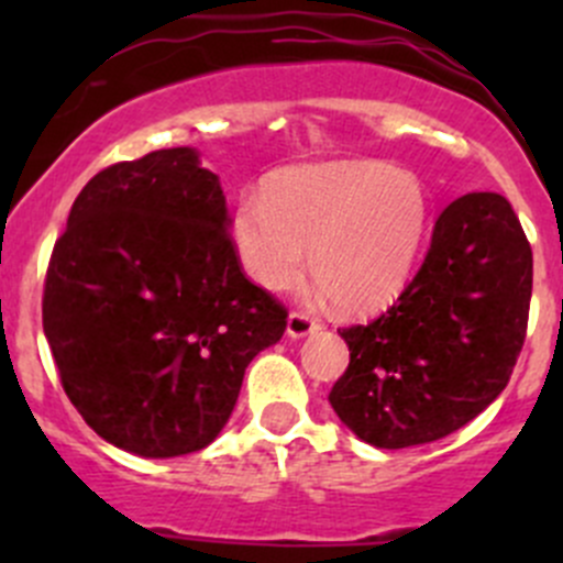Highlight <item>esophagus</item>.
Returning <instances> with one entry per match:
<instances>
[{
  "label": "esophagus",
  "instance_id": "obj_1",
  "mask_svg": "<svg viewBox=\"0 0 563 563\" xmlns=\"http://www.w3.org/2000/svg\"><path fill=\"white\" fill-rule=\"evenodd\" d=\"M318 329H321V323H316L313 318H308L305 313H291V316H288L286 334H288V338H291V340L308 338V334H316Z\"/></svg>",
  "mask_w": 563,
  "mask_h": 563
}]
</instances>
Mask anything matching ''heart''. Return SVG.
I'll use <instances>...</instances> for the list:
<instances>
[{"instance_id":"heart-1","label":"heart","mask_w":563,"mask_h":563,"mask_svg":"<svg viewBox=\"0 0 563 563\" xmlns=\"http://www.w3.org/2000/svg\"><path fill=\"white\" fill-rule=\"evenodd\" d=\"M430 225L417 174L382 161H334L275 174L231 214L242 269L269 291L310 272L345 310L387 305L413 272Z\"/></svg>"}]
</instances>
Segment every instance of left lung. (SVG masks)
I'll return each mask as SVG.
<instances>
[{"instance_id": "8db88e82", "label": "left lung", "mask_w": 563, "mask_h": 563, "mask_svg": "<svg viewBox=\"0 0 563 563\" xmlns=\"http://www.w3.org/2000/svg\"><path fill=\"white\" fill-rule=\"evenodd\" d=\"M531 277V245L507 198L452 201L397 302L340 332L351 351L329 391L340 422L378 450L430 444L468 424L512 376Z\"/></svg>"}]
</instances>
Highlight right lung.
I'll return each instance as SVG.
<instances>
[{
	"instance_id": "1",
	"label": "right lung",
	"mask_w": 563,
	"mask_h": 563,
	"mask_svg": "<svg viewBox=\"0 0 563 563\" xmlns=\"http://www.w3.org/2000/svg\"><path fill=\"white\" fill-rule=\"evenodd\" d=\"M218 174L192 146L95 174L56 240L43 332L89 428L139 457L218 439L250 362L286 332L231 245Z\"/></svg>"
}]
</instances>
